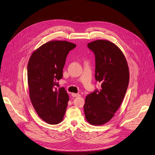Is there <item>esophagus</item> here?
Masks as SVG:
<instances>
[{
	"instance_id": "obj_1",
	"label": "esophagus",
	"mask_w": 155,
	"mask_h": 155,
	"mask_svg": "<svg viewBox=\"0 0 155 155\" xmlns=\"http://www.w3.org/2000/svg\"><path fill=\"white\" fill-rule=\"evenodd\" d=\"M72 96L73 97H81V95L79 94H72Z\"/></svg>"
}]
</instances>
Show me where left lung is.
I'll return each instance as SVG.
<instances>
[{
	"mask_svg": "<svg viewBox=\"0 0 155 155\" xmlns=\"http://www.w3.org/2000/svg\"><path fill=\"white\" fill-rule=\"evenodd\" d=\"M87 46L95 54V78L101 88L86 96L84 111L89 123L101 125L113 118L121 104L129 83V70L124 54L113 42L97 40Z\"/></svg>",
	"mask_w": 155,
	"mask_h": 155,
	"instance_id": "8db88e82",
	"label": "left lung"
}]
</instances>
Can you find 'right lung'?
<instances>
[{"label": "right lung", "mask_w": 155, "mask_h": 155, "mask_svg": "<svg viewBox=\"0 0 155 155\" xmlns=\"http://www.w3.org/2000/svg\"><path fill=\"white\" fill-rule=\"evenodd\" d=\"M76 45L65 41L45 43L32 54L27 66L31 102L42 120L57 125L63 120L69 95L57 81L63 76V69L69 51Z\"/></svg>", "instance_id": "right-lung-1"}]
</instances>
